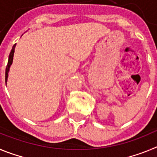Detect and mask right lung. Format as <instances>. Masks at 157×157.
<instances>
[{"instance_id":"obj_1","label":"right lung","mask_w":157,"mask_h":157,"mask_svg":"<svg viewBox=\"0 0 157 157\" xmlns=\"http://www.w3.org/2000/svg\"><path fill=\"white\" fill-rule=\"evenodd\" d=\"M16 45H13L12 47V50H11L10 54H9V56H8V64H7L6 67V70H5V82L7 83V80H8V71H9V68H10L11 65H12V61H13V56H14V52H15V48H16Z\"/></svg>"}]
</instances>
